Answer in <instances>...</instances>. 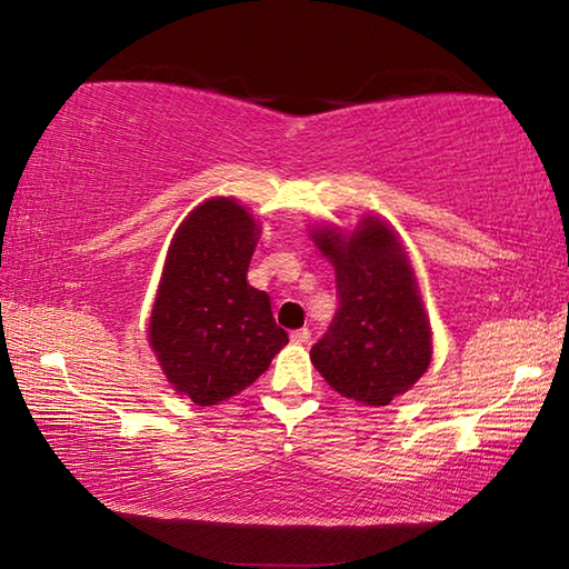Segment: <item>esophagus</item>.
Returning <instances> with one entry per match:
<instances>
[{
    "instance_id": "esophagus-1",
    "label": "esophagus",
    "mask_w": 569,
    "mask_h": 569,
    "mask_svg": "<svg viewBox=\"0 0 569 569\" xmlns=\"http://www.w3.org/2000/svg\"><path fill=\"white\" fill-rule=\"evenodd\" d=\"M308 339H311V331H308V329H296V331H291V341H293V343H306Z\"/></svg>"
}]
</instances>
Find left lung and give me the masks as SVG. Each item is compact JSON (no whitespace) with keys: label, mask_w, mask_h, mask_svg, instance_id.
<instances>
[{"label":"left lung","mask_w":569,"mask_h":569,"mask_svg":"<svg viewBox=\"0 0 569 569\" xmlns=\"http://www.w3.org/2000/svg\"><path fill=\"white\" fill-rule=\"evenodd\" d=\"M336 268L339 308L311 361L346 399L387 407L417 383L431 361V331L391 230L366 218L351 238L313 236Z\"/></svg>","instance_id":"8db88e82"}]
</instances>
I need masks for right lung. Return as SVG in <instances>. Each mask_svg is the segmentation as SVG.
<instances>
[{
    "label": "right lung",
    "instance_id": "obj_1",
    "mask_svg": "<svg viewBox=\"0 0 569 569\" xmlns=\"http://www.w3.org/2000/svg\"><path fill=\"white\" fill-rule=\"evenodd\" d=\"M258 228L236 200H206L170 246L150 343L168 381L198 407L250 387L288 343L271 298L248 286Z\"/></svg>",
    "mask_w": 569,
    "mask_h": 569
}]
</instances>
